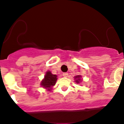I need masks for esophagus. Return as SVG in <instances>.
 Segmentation results:
<instances>
[{
    "mask_svg": "<svg viewBox=\"0 0 124 124\" xmlns=\"http://www.w3.org/2000/svg\"><path fill=\"white\" fill-rule=\"evenodd\" d=\"M62 75H63V76L64 77H68V74L67 73V72H63V74H62Z\"/></svg>",
    "mask_w": 124,
    "mask_h": 124,
    "instance_id": "esophagus-1",
    "label": "esophagus"
}]
</instances>
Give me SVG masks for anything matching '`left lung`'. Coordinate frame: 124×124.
Wrapping results in <instances>:
<instances>
[{
	"label": "left lung",
	"instance_id": "1",
	"mask_svg": "<svg viewBox=\"0 0 124 124\" xmlns=\"http://www.w3.org/2000/svg\"><path fill=\"white\" fill-rule=\"evenodd\" d=\"M81 76H76V77H74L75 80H76V81L75 82H76L77 83H79L80 82L82 81V80H81Z\"/></svg>",
	"mask_w": 124,
	"mask_h": 124
}]
</instances>
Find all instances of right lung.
<instances>
[{
  "mask_svg": "<svg viewBox=\"0 0 124 124\" xmlns=\"http://www.w3.org/2000/svg\"><path fill=\"white\" fill-rule=\"evenodd\" d=\"M57 76L53 74L50 71H47L46 75L44 76V78L41 81V85L43 87L50 91L52 86L56 84L57 81Z\"/></svg>",
  "mask_w": 124,
  "mask_h": 124,
  "instance_id": "right-lung-1",
  "label": "right lung"
}]
</instances>
